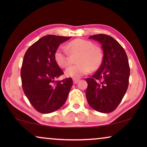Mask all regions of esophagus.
<instances>
[{"instance_id": "34e87169", "label": "esophagus", "mask_w": 147, "mask_h": 147, "mask_svg": "<svg viewBox=\"0 0 147 147\" xmlns=\"http://www.w3.org/2000/svg\"><path fill=\"white\" fill-rule=\"evenodd\" d=\"M79 79H76V78H74L73 79V82H74V84H77L78 82H79Z\"/></svg>"}]
</instances>
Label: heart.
<instances>
[{
	"instance_id": "heart-1",
	"label": "heart",
	"mask_w": 147,
	"mask_h": 147,
	"mask_svg": "<svg viewBox=\"0 0 147 147\" xmlns=\"http://www.w3.org/2000/svg\"><path fill=\"white\" fill-rule=\"evenodd\" d=\"M80 53L78 57V64L71 65L65 69L67 77L79 78L89 74L91 69L96 70L103 61V53L100 48L94 45L92 42L82 39H76L69 42L66 47L60 45L55 50L54 59L61 67L65 68L70 63L69 53Z\"/></svg>"
}]
</instances>
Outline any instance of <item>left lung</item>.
Instances as JSON below:
<instances>
[{"label":"left lung","instance_id":"obj_1","mask_svg":"<svg viewBox=\"0 0 147 147\" xmlns=\"http://www.w3.org/2000/svg\"><path fill=\"white\" fill-rule=\"evenodd\" d=\"M100 42L103 61L98 71L86 78V98L89 105L102 113L114 111L121 102L128 89L130 67L123 47L113 37L104 34L90 36Z\"/></svg>","mask_w":147,"mask_h":147}]
</instances>
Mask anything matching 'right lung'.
Instances as JSON below:
<instances>
[{"label": "right lung", "mask_w": 147, "mask_h": 147, "mask_svg": "<svg viewBox=\"0 0 147 147\" xmlns=\"http://www.w3.org/2000/svg\"><path fill=\"white\" fill-rule=\"evenodd\" d=\"M71 37L44 36L30 46L24 55L22 87L31 105L39 112L49 114L63 105L73 85L71 78L55 81L63 74L54 59L60 44Z\"/></svg>", "instance_id": "right-lung-1"}]
</instances>
